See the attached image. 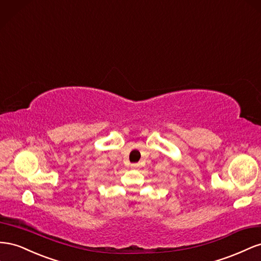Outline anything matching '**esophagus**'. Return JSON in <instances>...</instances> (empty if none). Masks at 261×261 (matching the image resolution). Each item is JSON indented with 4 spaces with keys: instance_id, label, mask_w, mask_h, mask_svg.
Segmentation results:
<instances>
[{
    "instance_id": "esophagus-1",
    "label": "esophagus",
    "mask_w": 261,
    "mask_h": 261,
    "mask_svg": "<svg viewBox=\"0 0 261 261\" xmlns=\"http://www.w3.org/2000/svg\"><path fill=\"white\" fill-rule=\"evenodd\" d=\"M131 167H132V168H137V167H138V164H132Z\"/></svg>"
}]
</instances>
